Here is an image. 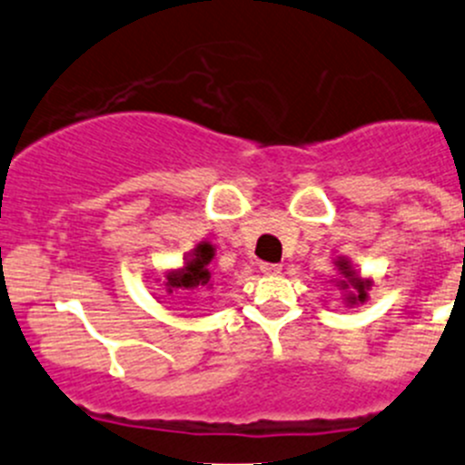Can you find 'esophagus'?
Wrapping results in <instances>:
<instances>
[{"label":"esophagus","instance_id":"obj_1","mask_svg":"<svg viewBox=\"0 0 465 465\" xmlns=\"http://www.w3.org/2000/svg\"><path fill=\"white\" fill-rule=\"evenodd\" d=\"M261 272L262 274H279L281 265L279 262H261Z\"/></svg>","mask_w":465,"mask_h":465}]
</instances>
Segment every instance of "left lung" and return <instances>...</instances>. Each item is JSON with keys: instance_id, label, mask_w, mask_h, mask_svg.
I'll return each mask as SVG.
<instances>
[{"instance_id": "8db88e82", "label": "left lung", "mask_w": 465, "mask_h": 465, "mask_svg": "<svg viewBox=\"0 0 465 465\" xmlns=\"http://www.w3.org/2000/svg\"><path fill=\"white\" fill-rule=\"evenodd\" d=\"M340 270H341V274H344L346 279H349L351 288L355 290V294H353V297H349V302H351V303L364 302V299H367L369 281H362V279H360V276H355V272L349 270V265H346V262H341ZM341 288H349V285H346V281H341Z\"/></svg>"}]
</instances>
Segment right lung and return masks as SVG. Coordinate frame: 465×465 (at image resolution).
<instances>
[{
    "label": "right lung",
    "mask_w": 465,
    "mask_h": 465,
    "mask_svg": "<svg viewBox=\"0 0 465 465\" xmlns=\"http://www.w3.org/2000/svg\"><path fill=\"white\" fill-rule=\"evenodd\" d=\"M211 259H213V247L206 245V242L204 245H198L193 259L186 261L182 270L171 272L166 276L168 292H173V290H195L200 285H209L211 274L206 270V265H209Z\"/></svg>",
    "instance_id": "1"
}]
</instances>
